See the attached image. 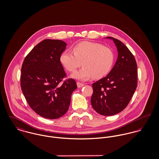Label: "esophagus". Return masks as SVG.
<instances>
[{
  "label": "esophagus",
  "mask_w": 159,
  "mask_h": 159,
  "mask_svg": "<svg viewBox=\"0 0 159 159\" xmlns=\"http://www.w3.org/2000/svg\"><path fill=\"white\" fill-rule=\"evenodd\" d=\"M76 84H77L78 88H81V87H83V86L84 85L83 83H80V82H77Z\"/></svg>",
  "instance_id": "esophagus-1"
}]
</instances>
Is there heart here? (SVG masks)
<instances>
[{"label":"heart","instance_id":"1","mask_svg":"<svg viewBox=\"0 0 159 159\" xmlns=\"http://www.w3.org/2000/svg\"><path fill=\"white\" fill-rule=\"evenodd\" d=\"M73 54L64 52L60 57L63 66L74 72L83 64V67L73 74L76 79L85 81L93 76L98 79L106 76L111 70L114 61L113 51L100 43L84 41L72 48Z\"/></svg>","mask_w":159,"mask_h":159}]
</instances>
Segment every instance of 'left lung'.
I'll return each instance as SVG.
<instances>
[{
  "label": "left lung",
  "instance_id": "obj_1",
  "mask_svg": "<svg viewBox=\"0 0 159 159\" xmlns=\"http://www.w3.org/2000/svg\"><path fill=\"white\" fill-rule=\"evenodd\" d=\"M118 57L113 69L105 78L92 84L91 105L101 115L112 116L124 110L137 87V64L134 56L120 40L113 37Z\"/></svg>",
  "mask_w": 159,
  "mask_h": 159
}]
</instances>
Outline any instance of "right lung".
<instances>
[{"label": "right lung", "mask_w": 159, "mask_h": 159, "mask_svg": "<svg viewBox=\"0 0 159 159\" xmlns=\"http://www.w3.org/2000/svg\"><path fill=\"white\" fill-rule=\"evenodd\" d=\"M67 44L59 40L45 39L25 56L21 74V87L30 107L51 119L66 113L76 81L67 78L60 57Z\"/></svg>", "instance_id": "1"}]
</instances>
